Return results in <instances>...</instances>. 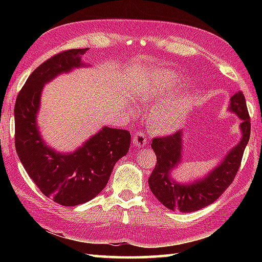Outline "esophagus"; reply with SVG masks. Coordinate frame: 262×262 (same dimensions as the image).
<instances>
[{
    "label": "esophagus",
    "instance_id": "esophagus-1",
    "mask_svg": "<svg viewBox=\"0 0 262 262\" xmlns=\"http://www.w3.org/2000/svg\"><path fill=\"white\" fill-rule=\"evenodd\" d=\"M133 143H134V145H136L137 147L145 146L147 143L145 134H144L143 132H136L135 135L133 136Z\"/></svg>",
    "mask_w": 262,
    "mask_h": 262
}]
</instances>
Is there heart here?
<instances>
[{
	"instance_id": "1",
	"label": "heart",
	"mask_w": 262,
	"mask_h": 262,
	"mask_svg": "<svg viewBox=\"0 0 262 262\" xmlns=\"http://www.w3.org/2000/svg\"><path fill=\"white\" fill-rule=\"evenodd\" d=\"M182 82V76L171 70H155L137 89L142 103L154 104L148 113V122L162 134H171L185 124L197 101L193 93L170 99Z\"/></svg>"
}]
</instances>
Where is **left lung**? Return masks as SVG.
<instances>
[{
	"mask_svg": "<svg viewBox=\"0 0 262 262\" xmlns=\"http://www.w3.org/2000/svg\"><path fill=\"white\" fill-rule=\"evenodd\" d=\"M230 113L241 119V138L221 162L207 174L189 182H179L172 177L182 163L183 132L166 137L154 138L151 146L157 154V165L148 178V186L155 197L166 208L181 213H190L213 204L233 182L240 168L243 152L250 138V117L246 98L241 91L230 99Z\"/></svg>",
	"mask_w": 262,
	"mask_h": 262,
	"instance_id": "left-lung-1",
	"label": "left lung"
}]
</instances>
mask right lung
I'll list each match as a JSON object with an SVG mask.
<instances>
[{
    "mask_svg": "<svg viewBox=\"0 0 262 262\" xmlns=\"http://www.w3.org/2000/svg\"><path fill=\"white\" fill-rule=\"evenodd\" d=\"M86 51L70 49L39 65L21 89L14 107L15 149L21 163L40 191L63 206L84 204L98 196L117 161L130 146L129 132L107 126L70 153L54 149L40 134L37 117L43 86L60 74L90 68L81 58Z\"/></svg>",
    "mask_w": 262,
    "mask_h": 262,
    "instance_id": "right-lung-1",
    "label": "right lung"
}]
</instances>
